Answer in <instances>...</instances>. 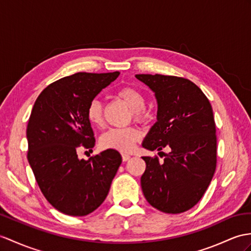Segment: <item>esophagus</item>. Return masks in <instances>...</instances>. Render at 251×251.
<instances>
[{
  "instance_id": "34e87169",
  "label": "esophagus",
  "mask_w": 251,
  "mask_h": 251,
  "mask_svg": "<svg viewBox=\"0 0 251 251\" xmlns=\"http://www.w3.org/2000/svg\"><path fill=\"white\" fill-rule=\"evenodd\" d=\"M130 157H131V156H130L129 154H122V161H124V162L129 161Z\"/></svg>"
}]
</instances>
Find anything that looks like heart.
<instances>
[{
    "label": "heart",
    "mask_w": 251,
    "mask_h": 251,
    "mask_svg": "<svg viewBox=\"0 0 251 251\" xmlns=\"http://www.w3.org/2000/svg\"><path fill=\"white\" fill-rule=\"evenodd\" d=\"M117 97L132 109L135 120L142 121L146 118V97L143 93L131 86L122 87L117 91ZM87 119L95 126H102L104 122L103 104L99 99L89 102L86 109ZM140 138V132L134 126L113 127L107 130L100 138V144L105 149H115L121 152H129Z\"/></svg>",
    "instance_id": "heart-1"
}]
</instances>
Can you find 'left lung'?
I'll list each match as a JSON object with an SVG mask.
<instances>
[{"label":"left lung","instance_id":"8db88e82","mask_svg":"<svg viewBox=\"0 0 251 251\" xmlns=\"http://www.w3.org/2000/svg\"><path fill=\"white\" fill-rule=\"evenodd\" d=\"M135 76L153 91L157 102V121L143 147L151 151L170 149L162 163L156 156L143 157L144 196L161 212H185L202 198L216 169V126L211 103L187 78Z\"/></svg>","mask_w":251,"mask_h":251}]
</instances>
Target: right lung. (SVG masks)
Wrapping results in <instances>:
<instances>
[{
	"label": "right lung",
	"instance_id": "right-lung-1",
	"mask_svg": "<svg viewBox=\"0 0 251 251\" xmlns=\"http://www.w3.org/2000/svg\"><path fill=\"white\" fill-rule=\"evenodd\" d=\"M119 72H77L49 85L38 96L29 116L27 160L41 193L55 209L85 216L105 200L122 162L107 149L79 160L76 152L93 149L96 139L86 109Z\"/></svg>",
	"mask_w": 251,
	"mask_h": 251
}]
</instances>
